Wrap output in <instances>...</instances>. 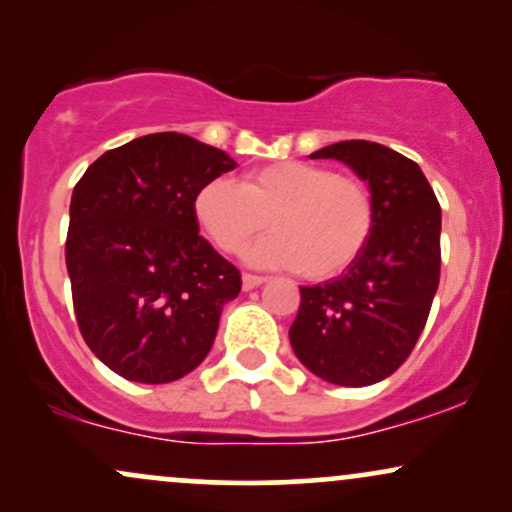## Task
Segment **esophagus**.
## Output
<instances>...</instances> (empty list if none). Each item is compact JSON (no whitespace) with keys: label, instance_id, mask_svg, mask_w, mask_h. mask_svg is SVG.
<instances>
[{"label":"esophagus","instance_id":"34e87169","mask_svg":"<svg viewBox=\"0 0 512 512\" xmlns=\"http://www.w3.org/2000/svg\"><path fill=\"white\" fill-rule=\"evenodd\" d=\"M264 281H267V276L243 274V289H245V291H252V289H257V286H262Z\"/></svg>","mask_w":512,"mask_h":512}]
</instances>
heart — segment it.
<instances>
[{
  "label": "heart",
  "mask_w": 512,
  "mask_h": 512,
  "mask_svg": "<svg viewBox=\"0 0 512 512\" xmlns=\"http://www.w3.org/2000/svg\"><path fill=\"white\" fill-rule=\"evenodd\" d=\"M195 216L211 243L257 267L298 269L305 279H330L366 250L375 226L370 187L356 175L334 173L310 161H279L252 168L240 185L216 178L195 197Z\"/></svg>",
  "instance_id": "obj_1"
}]
</instances>
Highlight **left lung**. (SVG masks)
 <instances>
[{"label": "left lung", "mask_w": 512, "mask_h": 512, "mask_svg": "<svg viewBox=\"0 0 512 512\" xmlns=\"http://www.w3.org/2000/svg\"><path fill=\"white\" fill-rule=\"evenodd\" d=\"M310 156L368 182L375 226L342 276L301 286L289 339L317 378L366 387L395 373L424 332L440 281V204L421 168L383 144L351 139Z\"/></svg>", "instance_id": "left-lung-1"}]
</instances>
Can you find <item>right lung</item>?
<instances>
[{"label":"right lung","mask_w":512,"mask_h":512,"mask_svg":"<svg viewBox=\"0 0 512 512\" xmlns=\"http://www.w3.org/2000/svg\"><path fill=\"white\" fill-rule=\"evenodd\" d=\"M236 168L226 151L158 132L105 151L76 182L64 245L88 349L132 383H173L214 344L240 272L199 236L195 197Z\"/></svg>","instance_id":"obj_1"}]
</instances>
